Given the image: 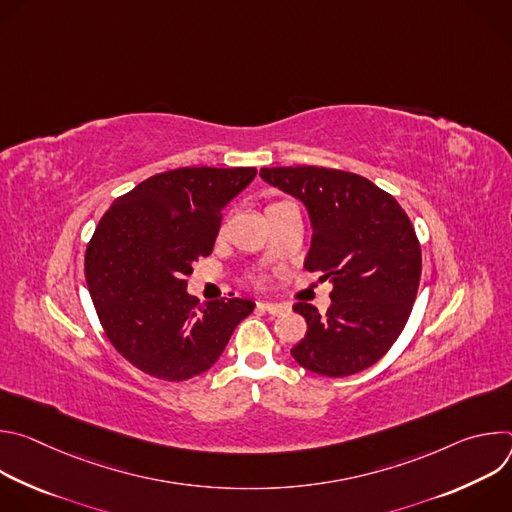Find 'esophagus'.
<instances>
[{"label": "esophagus", "instance_id": "obj_1", "mask_svg": "<svg viewBox=\"0 0 512 512\" xmlns=\"http://www.w3.org/2000/svg\"><path fill=\"white\" fill-rule=\"evenodd\" d=\"M259 308H261V310H265V312H269V314H273V316L283 314V312L287 310V306L277 304V302H259Z\"/></svg>", "mask_w": 512, "mask_h": 512}]
</instances>
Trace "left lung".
<instances>
[{"instance_id": "1", "label": "left lung", "mask_w": 512, "mask_h": 512, "mask_svg": "<svg viewBox=\"0 0 512 512\" xmlns=\"http://www.w3.org/2000/svg\"><path fill=\"white\" fill-rule=\"evenodd\" d=\"M259 176L306 206L312 245L304 265L334 287L326 316L294 306L308 332L291 356L324 377L369 369L399 338L417 296L421 249L409 216L358 174L296 166L261 168Z\"/></svg>"}]
</instances>
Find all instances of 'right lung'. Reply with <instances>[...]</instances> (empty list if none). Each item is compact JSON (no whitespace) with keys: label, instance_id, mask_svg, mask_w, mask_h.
Segmentation results:
<instances>
[{"label":"right lung","instance_id":"right-lung-1","mask_svg":"<svg viewBox=\"0 0 512 512\" xmlns=\"http://www.w3.org/2000/svg\"><path fill=\"white\" fill-rule=\"evenodd\" d=\"M255 168H180L119 196L87 247L85 275L99 320L133 367L164 381L208 371L255 302H202L186 291L212 253L225 206Z\"/></svg>","mask_w":512,"mask_h":512}]
</instances>
